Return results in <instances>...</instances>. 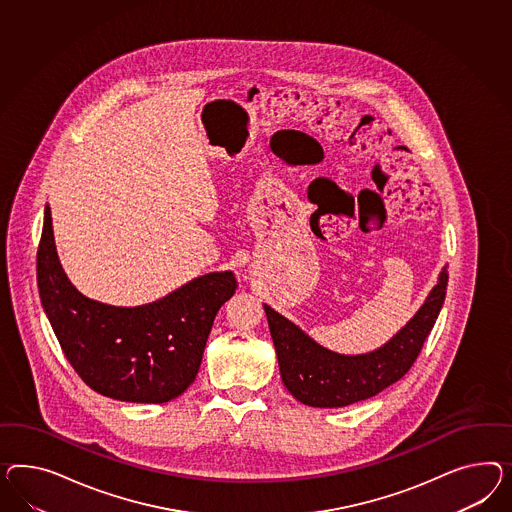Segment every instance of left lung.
I'll return each mask as SVG.
<instances>
[{
    "mask_svg": "<svg viewBox=\"0 0 512 512\" xmlns=\"http://www.w3.org/2000/svg\"><path fill=\"white\" fill-rule=\"evenodd\" d=\"M447 266L425 302L387 343L365 354H339L317 343L276 309L263 304L276 346L283 384L296 401L315 408H343L371 399L399 382L417 360L440 315L447 291Z\"/></svg>",
    "mask_w": 512,
    "mask_h": 512,
    "instance_id": "left-lung-1",
    "label": "left lung"
}]
</instances>
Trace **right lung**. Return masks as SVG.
<instances>
[{
	"label": "right lung",
	"instance_id": "obj_1",
	"mask_svg": "<svg viewBox=\"0 0 512 512\" xmlns=\"http://www.w3.org/2000/svg\"><path fill=\"white\" fill-rule=\"evenodd\" d=\"M44 313L83 382L115 401L162 404L192 384L216 313L236 291L231 270L195 277L166 298L115 307L78 291L57 257L50 207L37 251Z\"/></svg>",
	"mask_w": 512,
	"mask_h": 512
}]
</instances>
